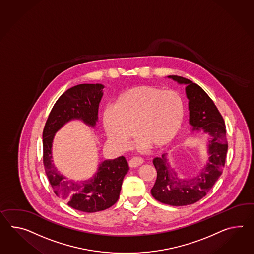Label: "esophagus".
Segmentation results:
<instances>
[{
    "label": "esophagus",
    "instance_id": "esophagus-1",
    "mask_svg": "<svg viewBox=\"0 0 254 254\" xmlns=\"http://www.w3.org/2000/svg\"><path fill=\"white\" fill-rule=\"evenodd\" d=\"M143 162H144V161H143V159H141V158L134 157V158L130 159L129 161H128V165L131 168L138 167V166H140L142 164Z\"/></svg>",
    "mask_w": 254,
    "mask_h": 254
}]
</instances>
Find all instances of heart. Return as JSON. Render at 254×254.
<instances>
[{"label": "heart", "mask_w": 254, "mask_h": 254, "mask_svg": "<svg viewBox=\"0 0 254 254\" xmlns=\"http://www.w3.org/2000/svg\"><path fill=\"white\" fill-rule=\"evenodd\" d=\"M185 118V103L175 91L139 85L127 90L115 106L106 107L103 124L114 145L127 149L136 136L142 145L161 149L179 134Z\"/></svg>", "instance_id": "1"}]
</instances>
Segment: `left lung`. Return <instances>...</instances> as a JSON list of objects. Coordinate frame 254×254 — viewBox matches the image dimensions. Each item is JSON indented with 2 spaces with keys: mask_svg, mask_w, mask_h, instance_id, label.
<instances>
[{
  "mask_svg": "<svg viewBox=\"0 0 254 254\" xmlns=\"http://www.w3.org/2000/svg\"><path fill=\"white\" fill-rule=\"evenodd\" d=\"M168 78L186 85L189 124L192 127V132L203 131L209 136L206 142L208 161L192 178H179L169 163L168 153L153 160L157 179L151 189L152 196L163 204L181 206L194 204L210 191L222 174L228 142L224 119L207 93L184 77L171 75Z\"/></svg>",
  "mask_w": 254,
  "mask_h": 254,
  "instance_id": "left-lung-1",
  "label": "left lung"
}]
</instances>
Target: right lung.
Segmentation results:
<instances>
[{"label":"right lung","instance_id":"1","mask_svg":"<svg viewBox=\"0 0 254 254\" xmlns=\"http://www.w3.org/2000/svg\"><path fill=\"white\" fill-rule=\"evenodd\" d=\"M105 86L100 83L79 84L67 90L50 112L43 130V162L46 174L58 196L76 210L93 213L116 204L128 163L124 156L100 162L91 179L81 183L68 180L58 171L52 160L55 134L71 120H81L94 127Z\"/></svg>","mask_w":254,"mask_h":254}]
</instances>
